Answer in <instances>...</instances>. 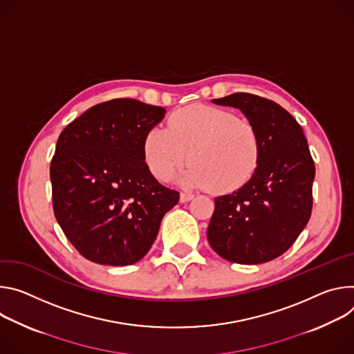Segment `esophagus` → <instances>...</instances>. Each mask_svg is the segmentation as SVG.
Wrapping results in <instances>:
<instances>
[{"mask_svg": "<svg viewBox=\"0 0 354 354\" xmlns=\"http://www.w3.org/2000/svg\"><path fill=\"white\" fill-rule=\"evenodd\" d=\"M192 198H194V195L189 194V192H181V194H180V201H181V203H188V201H191Z\"/></svg>", "mask_w": 354, "mask_h": 354, "instance_id": "34e87169", "label": "esophagus"}]
</instances>
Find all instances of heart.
I'll use <instances>...</instances> for the list:
<instances>
[{"label": "heart", "instance_id": "obj_1", "mask_svg": "<svg viewBox=\"0 0 354 354\" xmlns=\"http://www.w3.org/2000/svg\"><path fill=\"white\" fill-rule=\"evenodd\" d=\"M151 174L167 181L188 159L180 181L215 194L236 191L254 176L261 140L254 124L233 112L194 104L173 112L166 128H153L143 143Z\"/></svg>", "mask_w": 354, "mask_h": 354}]
</instances>
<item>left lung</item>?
<instances>
[{"instance_id":"8db88e82","label":"left lung","mask_w":354,"mask_h":354,"mask_svg":"<svg viewBox=\"0 0 354 354\" xmlns=\"http://www.w3.org/2000/svg\"><path fill=\"white\" fill-rule=\"evenodd\" d=\"M212 101L241 109L254 124L261 157L248 184L215 198L208 242L233 263L274 260L292 246L310 218L315 165L306 138L290 112L264 97L236 93Z\"/></svg>"}]
</instances>
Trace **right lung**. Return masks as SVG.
<instances>
[{
    "instance_id": "right-lung-1",
    "label": "right lung",
    "mask_w": 354,
    "mask_h": 354,
    "mask_svg": "<svg viewBox=\"0 0 354 354\" xmlns=\"http://www.w3.org/2000/svg\"><path fill=\"white\" fill-rule=\"evenodd\" d=\"M166 109L132 98L97 104L60 133L50 163L55 216L90 261L129 266L151 248L180 192L157 181L146 162V133Z\"/></svg>"
}]
</instances>
